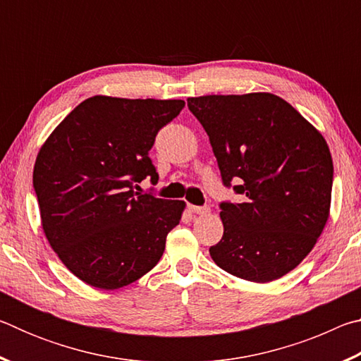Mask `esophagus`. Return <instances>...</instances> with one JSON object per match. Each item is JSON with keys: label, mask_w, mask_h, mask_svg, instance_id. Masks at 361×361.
<instances>
[{"label": "esophagus", "mask_w": 361, "mask_h": 361, "mask_svg": "<svg viewBox=\"0 0 361 361\" xmlns=\"http://www.w3.org/2000/svg\"><path fill=\"white\" fill-rule=\"evenodd\" d=\"M189 210H191L192 213H197V215H207V213L210 212V207H197V205H189Z\"/></svg>", "instance_id": "obj_1"}]
</instances>
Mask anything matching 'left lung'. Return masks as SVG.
Returning <instances> with one entry per match:
<instances>
[{
    "label": "left lung",
    "mask_w": 361,
    "mask_h": 361,
    "mask_svg": "<svg viewBox=\"0 0 361 361\" xmlns=\"http://www.w3.org/2000/svg\"><path fill=\"white\" fill-rule=\"evenodd\" d=\"M188 108L210 138L223 185L243 197L219 204L224 232L212 259L250 282L283 277L310 253L329 215L325 138L272 94L192 97Z\"/></svg>",
    "instance_id": "8db88e82"
}]
</instances>
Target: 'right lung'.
Here are the masks:
<instances>
[{"label": "right lung", "instance_id": "right-lung-1", "mask_svg": "<svg viewBox=\"0 0 361 361\" xmlns=\"http://www.w3.org/2000/svg\"><path fill=\"white\" fill-rule=\"evenodd\" d=\"M183 100L95 95L60 122L36 157L33 188L54 252L78 279L100 290L135 282L154 267L183 200L133 191L159 175L149 149Z\"/></svg>", "mask_w": 361, "mask_h": 361}]
</instances>
